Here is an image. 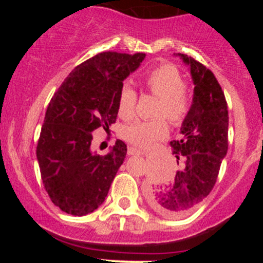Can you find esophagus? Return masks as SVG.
Returning <instances> with one entry per match:
<instances>
[{
  "instance_id": "obj_1",
  "label": "esophagus",
  "mask_w": 263,
  "mask_h": 263,
  "mask_svg": "<svg viewBox=\"0 0 263 263\" xmlns=\"http://www.w3.org/2000/svg\"><path fill=\"white\" fill-rule=\"evenodd\" d=\"M127 154H128V155H140V154H142V151L139 150V148H136V147H128Z\"/></svg>"
}]
</instances>
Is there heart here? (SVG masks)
<instances>
[{
	"mask_svg": "<svg viewBox=\"0 0 263 263\" xmlns=\"http://www.w3.org/2000/svg\"><path fill=\"white\" fill-rule=\"evenodd\" d=\"M145 84L154 95L160 98L156 115L166 116L173 123H179L191 107V94L178 68L173 65H160L145 76ZM137 94L129 84L122 85L118 97V113L123 119H131L136 110ZM169 127L165 118L154 121H137L124 128L126 141L140 148L150 147L168 136Z\"/></svg>",
	"mask_w": 263,
	"mask_h": 263,
	"instance_id": "obj_1",
	"label": "heart"
}]
</instances>
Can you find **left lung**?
Wrapping results in <instances>:
<instances>
[{"mask_svg": "<svg viewBox=\"0 0 263 263\" xmlns=\"http://www.w3.org/2000/svg\"><path fill=\"white\" fill-rule=\"evenodd\" d=\"M190 67L193 99L183 119L181 137L171 141L177 163L184 159L173 183L150 190L147 201L154 211L166 217L190 214L214 188L220 165L228 151V105L221 86L214 73L202 63L178 53Z\"/></svg>", "mask_w": 263, "mask_h": 263, "instance_id": "8db88e82", "label": "left lung"}]
</instances>
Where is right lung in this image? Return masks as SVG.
Segmentation results:
<instances>
[{
  "mask_svg": "<svg viewBox=\"0 0 263 263\" xmlns=\"http://www.w3.org/2000/svg\"><path fill=\"white\" fill-rule=\"evenodd\" d=\"M145 55L99 53L73 68L50 99L36 159L44 188L63 213L82 216L104 202L127 146L118 140L107 155H98L91 132L99 127L109 131L124 79Z\"/></svg>",
  "mask_w": 263,
  "mask_h": 263,
  "instance_id": "right-lung-1",
  "label": "right lung"
}]
</instances>
